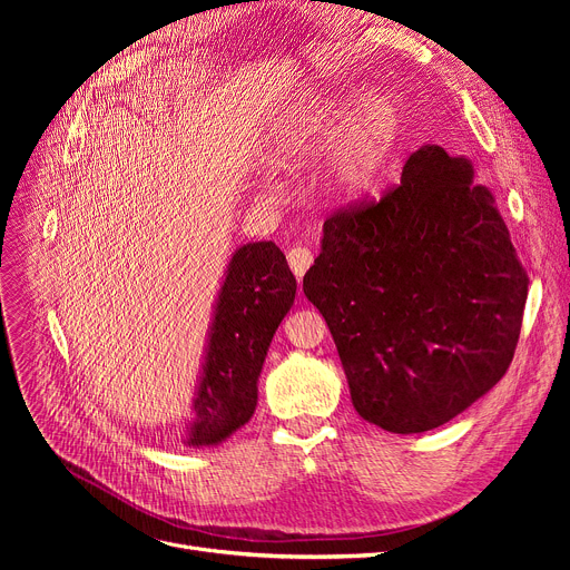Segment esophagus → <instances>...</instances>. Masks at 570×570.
I'll return each mask as SVG.
<instances>
[{
  "label": "esophagus",
  "instance_id": "1",
  "mask_svg": "<svg viewBox=\"0 0 570 570\" xmlns=\"http://www.w3.org/2000/svg\"><path fill=\"white\" fill-rule=\"evenodd\" d=\"M286 258H288V265H291V269L295 273L297 282H301V279L305 277V273L309 269V265L314 263L312 252H309V249H305V247H293V249H288Z\"/></svg>",
  "mask_w": 570,
  "mask_h": 570
}]
</instances>
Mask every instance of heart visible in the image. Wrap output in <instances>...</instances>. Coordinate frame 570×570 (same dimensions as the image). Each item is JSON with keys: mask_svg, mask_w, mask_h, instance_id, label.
Listing matches in <instances>:
<instances>
[{"mask_svg": "<svg viewBox=\"0 0 570 570\" xmlns=\"http://www.w3.org/2000/svg\"><path fill=\"white\" fill-rule=\"evenodd\" d=\"M346 108V99H314L275 131L273 153L279 161H293L337 145L333 177L344 194L357 196L381 177L400 136V117L383 97L363 101L348 119Z\"/></svg>", "mask_w": 570, "mask_h": 570, "instance_id": "b5f03b06", "label": "heart"}]
</instances>
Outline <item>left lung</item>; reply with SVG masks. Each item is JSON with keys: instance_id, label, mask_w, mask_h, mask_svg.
<instances>
[{"instance_id": "8db88e82", "label": "left lung", "mask_w": 570, "mask_h": 570, "mask_svg": "<svg viewBox=\"0 0 570 570\" xmlns=\"http://www.w3.org/2000/svg\"><path fill=\"white\" fill-rule=\"evenodd\" d=\"M527 284L471 164L425 145L400 185L325 219L303 291L331 327L355 411L385 432L417 434L505 374Z\"/></svg>"}]
</instances>
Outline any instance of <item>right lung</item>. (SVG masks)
Instances as JSON below:
<instances>
[{"instance_id":"right-lung-1","label":"right lung","mask_w":570,"mask_h":570,"mask_svg":"<svg viewBox=\"0 0 570 570\" xmlns=\"http://www.w3.org/2000/svg\"><path fill=\"white\" fill-rule=\"evenodd\" d=\"M295 286L275 243H249L233 254L209 331L189 445H215L249 423L267 346L293 305Z\"/></svg>"}]
</instances>
